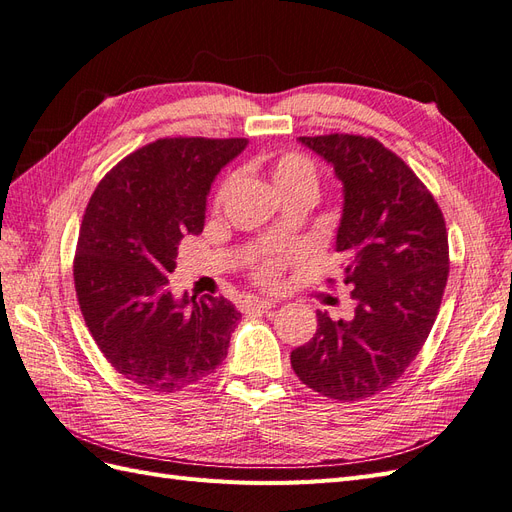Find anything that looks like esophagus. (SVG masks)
Here are the masks:
<instances>
[{
	"label": "esophagus",
	"mask_w": 512,
	"mask_h": 512,
	"mask_svg": "<svg viewBox=\"0 0 512 512\" xmlns=\"http://www.w3.org/2000/svg\"><path fill=\"white\" fill-rule=\"evenodd\" d=\"M275 305H277L275 299H247L245 301L247 309H271Z\"/></svg>",
	"instance_id": "1"
}]
</instances>
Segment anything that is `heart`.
<instances>
[{"label":"heart","instance_id":"1","mask_svg":"<svg viewBox=\"0 0 512 512\" xmlns=\"http://www.w3.org/2000/svg\"><path fill=\"white\" fill-rule=\"evenodd\" d=\"M269 175L275 185V190L282 196H288L292 192H314L318 188V166L316 162L305 156V153L299 151H284L280 156H275L269 160ZM237 183V175L230 173L228 177L222 179L213 196V205L220 207L224 200L230 196L232 188ZM288 260V254H275L269 252L265 256H260L254 262V277L260 284H271L277 280V275L284 269Z\"/></svg>","mask_w":512,"mask_h":512}]
</instances>
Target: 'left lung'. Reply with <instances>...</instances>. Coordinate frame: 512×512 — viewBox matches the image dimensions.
Wrapping results in <instances>:
<instances>
[{
  "instance_id": "1",
  "label": "left lung",
  "mask_w": 512,
  "mask_h": 512,
  "mask_svg": "<svg viewBox=\"0 0 512 512\" xmlns=\"http://www.w3.org/2000/svg\"><path fill=\"white\" fill-rule=\"evenodd\" d=\"M344 183L337 230L352 320L318 312V329L294 348V374L335 401L389 389L416 359L440 312L448 280V232L427 185L378 138L299 136ZM331 284L335 280H329Z\"/></svg>"
}]
</instances>
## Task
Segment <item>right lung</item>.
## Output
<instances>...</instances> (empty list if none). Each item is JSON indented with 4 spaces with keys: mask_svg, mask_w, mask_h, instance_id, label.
I'll return each instance as SVG.
<instances>
[{
    "mask_svg": "<svg viewBox=\"0 0 512 512\" xmlns=\"http://www.w3.org/2000/svg\"><path fill=\"white\" fill-rule=\"evenodd\" d=\"M247 138H158L113 166L91 194L72 262L87 329L115 371L177 393L213 374L241 314L224 297L173 299L168 273L185 235H200L220 168Z\"/></svg>",
    "mask_w": 512,
    "mask_h": 512,
    "instance_id": "1",
    "label": "right lung"
}]
</instances>
